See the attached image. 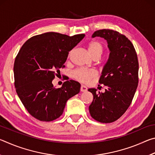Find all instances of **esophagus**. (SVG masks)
Masks as SVG:
<instances>
[{"instance_id": "1", "label": "esophagus", "mask_w": 155, "mask_h": 155, "mask_svg": "<svg viewBox=\"0 0 155 155\" xmlns=\"http://www.w3.org/2000/svg\"><path fill=\"white\" fill-rule=\"evenodd\" d=\"M87 90V88L86 86L82 85L81 86V91H82V92H85V91H86Z\"/></svg>"}]
</instances>
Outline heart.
Segmentation results:
<instances>
[{
  "mask_svg": "<svg viewBox=\"0 0 155 155\" xmlns=\"http://www.w3.org/2000/svg\"><path fill=\"white\" fill-rule=\"evenodd\" d=\"M87 51L90 56L94 57H99L103 51V46L101 42L98 41H91L87 44ZM97 72L94 70H85L83 68L76 70L73 72V77L80 82L87 83L95 78L97 76Z\"/></svg>",
  "mask_w": 155,
  "mask_h": 155,
  "instance_id": "1",
  "label": "heart"
}]
</instances>
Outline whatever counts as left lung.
<instances>
[{"mask_svg": "<svg viewBox=\"0 0 155 155\" xmlns=\"http://www.w3.org/2000/svg\"><path fill=\"white\" fill-rule=\"evenodd\" d=\"M91 37L106 40L110 54L99 80L107 89L104 93L89 89L94 96L89 110L96 121L111 123L124 114L134 97L139 80L137 55L131 41L117 31L98 30Z\"/></svg>", "mask_w": 155, "mask_h": 155, "instance_id": "left-lung-1", "label": "left lung"}]
</instances>
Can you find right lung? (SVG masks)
Masks as SVG:
<instances>
[{
	"mask_svg": "<svg viewBox=\"0 0 155 155\" xmlns=\"http://www.w3.org/2000/svg\"><path fill=\"white\" fill-rule=\"evenodd\" d=\"M84 37L48 32L28 39L20 48L14 62V85L23 105L35 118L56 120L68 100L79 93L77 81H65L61 88L54 87L52 81L65 67L69 52Z\"/></svg>",
	"mask_w": 155,
	"mask_h": 155,
	"instance_id": "1",
	"label": "right lung"
}]
</instances>
